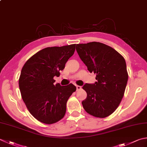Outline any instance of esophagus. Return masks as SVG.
<instances>
[{"mask_svg": "<svg viewBox=\"0 0 147 147\" xmlns=\"http://www.w3.org/2000/svg\"><path fill=\"white\" fill-rule=\"evenodd\" d=\"M82 89V87L81 86H79V85H76V90H80Z\"/></svg>", "mask_w": 147, "mask_h": 147, "instance_id": "esophagus-1", "label": "esophagus"}]
</instances>
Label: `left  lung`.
Masks as SVG:
<instances>
[{"label":"left lung","mask_w":147,"mask_h":147,"mask_svg":"<svg viewBox=\"0 0 147 147\" xmlns=\"http://www.w3.org/2000/svg\"><path fill=\"white\" fill-rule=\"evenodd\" d=\"M76 49L90 73L96 74L97 80L83 87L87 94L82 102L83 108L96 117L110 115L119 106L127 85L124 58L113 48L99 42L78 44Z\"/></svg>","instance_id":"left-lung-1"}]
</instances>
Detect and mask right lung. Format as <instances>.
Segmentation results:
<instances>
[{
  "mask_svg": "<svg viewBox=\"0 0 147 147\" xmlns=\"http://www.w3.org/2000/svg\"><path fill=\"white\" fill-rule=\"evenodd\" d=\"M75 48L76 44L44 48L32 56L22 67L19 78L22 99L39 122L52 124L65 115L66 103L76 87L72 83L54 85L53 77L59 76Z\"/></svg>",
  "mask_w": 147,
  "mask_h": 147,
  "instance_id": "1",
  "label": "right lung"
}]
</instances>
